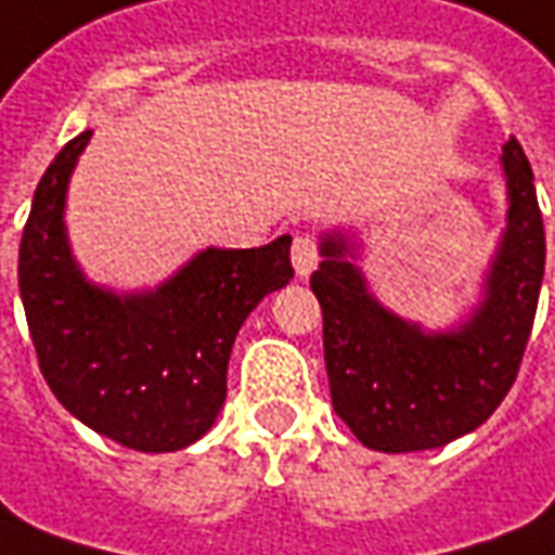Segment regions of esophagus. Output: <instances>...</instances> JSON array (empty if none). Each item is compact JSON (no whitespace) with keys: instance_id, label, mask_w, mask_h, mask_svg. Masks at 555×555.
Masks as SVG:
<instances>
[{"instance_id":"1","label":"esophagus","mask_w":555,"mask_h":555,"mask_svg":"<svg viewBox=\"0 0 555 555\" xmlns=\"http://www.w3.org/2000/svg\"><path fill=\"white\" fill-rule=\"evenodd\" d=\"M317 262H320L317 241L311 235H296V241H293V269H296V278L308 281L311 271L317 269Z\"/></svg>"}]
</instances>
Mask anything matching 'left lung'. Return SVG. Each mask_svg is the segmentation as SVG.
<instances>
[{
  "mask_svg": "<svg viewBox=\"0 0 555 555\" xmlns=\"http://www.w3.org/2000/svg\"><path fill=\"white\" fill-rule=\"evenodd\" d=\"M504 229L472 308L429 328L396 314L369 284L357 229H323L311 289L323 308L332 408L369 450H435L487 423L514 387L532 332L547 244L532 166L504 144Z\"/></svg>",
  "mask_w": 555,
  "mask_h": 555,
  "instance_id": "8db88e82",
  "label": "left lung"
}]
</instances>
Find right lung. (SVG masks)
I'll return each mask as SVG.
<instances>
[{
	"label": "right lung",
	"instance_id": "obj_1",
	"mask_svg": "<svg viewBox=\"0 0 555 555\" xmlns=\"http://www.w3.org/2000/svg\"><path fill=\"white\" fill-rule=\"evenodd\" d=\"M90 139L83 129L68 141L38 181L17 266L23 311L41 374L68 414L129 450L175 453L223 411L235 335L289 284L293 238L205 247L156 286L95 284L66 227L68 183Z\"/></svg>",
	"mask_w": 555,
	"mask_h": 555
}]
</instances>
